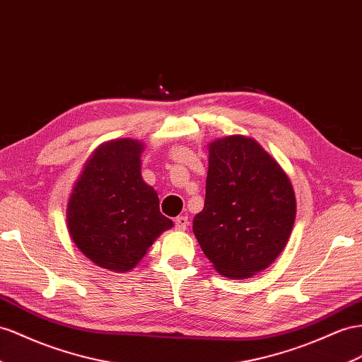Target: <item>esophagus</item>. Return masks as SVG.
I'll list each match as a JSON object with an SVG mask.
<instances>
[{"label": "esophagus", "mask_w": 362, "mask_h": 362, "mask_svg": "<svg viewBox=\"0 0 362 362\" xmlns=\"http://www.w3.org/2000/svg\"><path fill=\"white\" fill-rule=\"evenodd\" d=\"M188 225H189V221H188L187 216H179L177 218L174 220V226H175V229H179V230H185L188 228Z\"/></svg>", "instance_id": "34e87169"}]
</instances>
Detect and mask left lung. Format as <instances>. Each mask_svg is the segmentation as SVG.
<instances>
[{"label":"left lung","mask_w":362,"mask_h":362,"mask_svg":"<svg viewBox=\"0 0 362 362\" xmlns=\"http://www.w3.org/2000/svg\"><path fill=\"white\" fill-rule=\"evenodd\" d=\"M295 212L286 173L254 139L209 145L205 206L192 230L218 274L240 280L264 271L289 240Z\"/></svg>","instance_id":"8db88e82"}]
</instances>
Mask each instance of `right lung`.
<instances>
[{
    "instance_id": "add662e5",
    "label": "right lung",
    "mask_w": 362,
    "mask_h": 362,
    "mask_svg": "<svg viewBox=\"0 0 362 362\" xmlns=\"http://www.w3.org/2000/svg\"><path fill=\"white\" fill-rule=\"evenodd\" d=\"M144 144L117 139L99 146L73 188L67 225L88 260L127 272L142 260L173 221L160 214L157 192L141 175Z\"/></svg>"
}]
</instances>
